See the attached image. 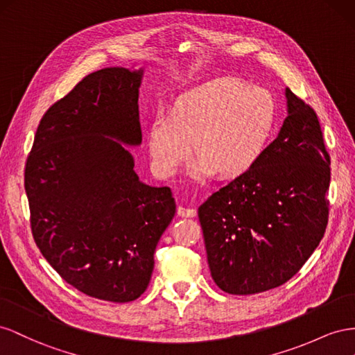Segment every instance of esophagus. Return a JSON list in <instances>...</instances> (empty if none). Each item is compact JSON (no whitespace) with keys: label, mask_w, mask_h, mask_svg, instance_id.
<instances>
[{"label":"esophagus","mask_w":355,"mask_h":355,"mask_svg":"<svg viewBox=\"0 0 355 355\" xmlns=\"http://www.w3.org/2000/svg\"><path fill=\"white\" fill-rule=\"evenodd\" d=\"M178 216L180 217H195L196 216V209L195 208H190V207L180 205L178 207Z\"/></svg>","instance_id":"1"}]
</instances>
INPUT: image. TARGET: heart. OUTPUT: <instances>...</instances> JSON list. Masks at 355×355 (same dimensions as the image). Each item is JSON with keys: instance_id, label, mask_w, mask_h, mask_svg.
Returning <instances> with one entry per match:
<instances>
[{"instance_id": "heart-1", "label": "heart", "mask_w": 355, "mask_h": 355, "mask_svg": "<svg viewBox=\"0 0 355 355\" xmlns=\"http://www.w3.org/2000/svg\"><path fill=\"white\" fill-rule=\"evenodd\" d=\"M277 101L268 89L238 78H217L180 95L169 114H156L148 128L151 169L169 178L191 155L195 177H234L254 166L277 125Z\"/></svg>"}]
</instances>
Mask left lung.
Returning <instances> with one entry per match:
<instances>
[{"label":"left lung","mask_w":355,"mask_h":355,"mask_svg":"<svg viewBox=\"0 0 355 355\" xmlns=\"http://www.w3.org/2000/svg\"><path fill=\"white\" fill-rule=\"evenodd\" d=\"M278 137L257 164L198 209L211 277L229 295H254L295 277L329 221L330 156L317 113L286 89Z\"/></svg>","instance_id":"1"}]
</instances>
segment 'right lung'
<instances>
[{"label": "right lung", "instance_id": "obj_1", "mask_svg": "<svg viewBox=\"0 0 355 355\" xmlns=\"http://www.w3.org/2000/svg\"><path fill=\"white\" fill-rule=\"evenodd\" d=\"M143 68H104L50 107L25 165L37 247L69 286L125 303L146 291L157 242L175 214L169 187L139 181Z\"/></svg>", "mask_w": 355, "mask_h": 355}]
</instances>
